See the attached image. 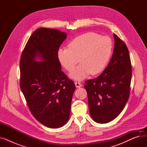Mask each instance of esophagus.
<instances>
[{"label":"esophagus","mask_w":147,"mask_h":147,"mask_svg":"<svg viewBox=\"0 0 147 147\" xmlns=\"http://www.w3.org/2000/svg\"><path fill=\"white\" fill-rule=\"evenodd\" d=\"M75 85H76V86L77 88H80L82 86L81 83L80 82H75Z\"/></svg>","instance_id":"1"}]
</instances>
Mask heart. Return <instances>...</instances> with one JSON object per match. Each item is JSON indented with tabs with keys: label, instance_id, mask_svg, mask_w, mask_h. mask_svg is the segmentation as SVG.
I'll use <instances>...</instances> for the list:
<instances>
[{
	"label": "heart",
	"instance_id": "obj_1",
	"mask_svg": "<svg viewBox=\"0 0 147 147\" xmlns=\"http://www.w3.org/2000/svg\"><path fill=\"white\" fill-rule=\"evenodd\" d=\"M112 52V42L107 36L88 32L74 38L68 48H60L57 57L66 70L71 71L79 62L82 63L71 73L72 78L82 80L89 75L101 73L109 62Z\"/></svg>",
	"mask_w": 147,
	"mask_h": 147
}]
</instances>
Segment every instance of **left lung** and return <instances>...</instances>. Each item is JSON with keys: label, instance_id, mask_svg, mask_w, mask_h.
<instances>
[{"label": "left lung", "instance_id": "left-lung-1", "mask_svg": "<svg viewBox=\"0 0 147 147\" xmlns=\"http://www.w3.org/2000/svg\"><path fill=\"white\" fill-rule=\"evenodd\" d=\"M115 43L111 61L96 78L85 81L91 117L98 123L116 118L130 95L132 68L125 43L114 34Z\"/></svg>", "mask_w": 147, "mask_h": 147}]
</instances>
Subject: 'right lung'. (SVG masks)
I'll list each match as a JSON object with an SVG mask.
<instances>
[{
    "label": "right lung",
    "mask_w": 147,
    "mask_h": 147,
    "mask_svg": "<svg viewBox=\"0 0 147 147\" xmlns=\"http://www.w3.org/2000/svg\"><path fill=\"white\" fill-rule=\"evenodd\" d=\"M67 34L40 28L31 35L20 61V88L29 110L44 126L59 128L68 121L74 83L61 71L57 57ZM38 56L43 60L35 61Z\"/></svg>",
    "instance_id": "obj_1"
}]
</instances>
